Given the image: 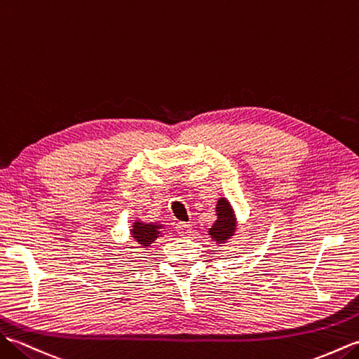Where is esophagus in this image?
I'll use <instances>...</instances> for the list:
<instances>
[{"mask_svg": "<svg viewBox=\"0 0 359 359\" xmlns=\"http://www.w3.org/2000/svg\"><path fill=\"white\" fill-rule=\"evenodd\" d=\"M175 229H177V233L180 236H189L190 233H192V226L187 224V222H178Z\"/></svg>", "mask_w": 359, "mask_h": 359, "instance_id": "obj_1", "label": "esophagus"}]
</instances>
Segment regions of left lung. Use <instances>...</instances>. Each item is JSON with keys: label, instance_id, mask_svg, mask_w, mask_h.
<instances>
[{"label": "left lung", "instance_id": "1", "mask_svg": "<svg viewBox=\"0 0 359 359\" xmlns=\"http://www.w3.org/2000/svg\"><path fill=\"white\" fill-rule=\"evenodd\" d=\"M217 215L218 219L215 221L212 229H209V235L217 243H226L235 232V217L232 207L224 198H221L217 204Z\"/></svg>", "mask_w": 359, "mask_h": 359}]
</instances>
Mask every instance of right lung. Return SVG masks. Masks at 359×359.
I'll use <instances>...</instances> for the list:
<instances>
[{
  "label": "right lung",
  "mask_w": 359,
  "mask_h": 359,
  "mask_svg": "<svg viewBox=\"0 0 359 359\" xmlns=\"http://www.w3.org/2000/svg\"><path fill=\"white\" fill-rule=\"evenodd\" d=\"M158 226L155 224H142V222H135L132 233L133 238L142 245H149L150 243H154L158 236Z\"/></svg>",
  "instance_id": "obj_1"
}]
</instances>
